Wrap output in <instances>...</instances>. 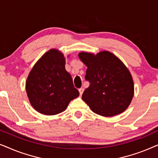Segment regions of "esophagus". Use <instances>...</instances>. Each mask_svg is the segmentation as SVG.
Listing matches in <instances>:
<instances>
[{
  "mask_svg": "<svg viewBox=\"0 0 158 158\" xmlns=\"http://www.w3.org/2000/svg\"><path fill=\"white\" fill-rule=\"evenodd\" d=\"M78 90H79L80 95H81H81H82V94H83V90H84V89H83V88H80V89H79Z\"/></svg>",
  "mask_w": 158,
  "mask_h": 158,
  "instance_id": "1",
  "label": "esophagus"
}]
</instances>
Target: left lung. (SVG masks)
<instances>
[{"instance_id":"1","label":"left lung","mask_w":158,"mask_h":158,"mask_svg":"<svg viewBox=\"0 0 158 158\" xmlns=\"http://www.w3.org/2000/svg\"><path fill=\"white\" fill-rule=\"evenodd\" d=\"M87 66L85 78L89 87L82 98L94 113L113 116L124 112L134 96V82L130 72L118 58L108 51L96 55L79 53Z\"/></svg>"}]
</instances>
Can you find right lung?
Listing matches in <instances>:
<instances>
[{
	"label": "right lung",
	"instance_id": "add662e5",
	"mask_svg": "<svg viewBox=\"0 0 158 158\" xmlns=\"http://www.w3.org/2000/svg\"><path fill=\"white\" fill-rule=\"evenodd\" d=\"M64 64L63 54L52 49L47 52L30 71L26 90L31 105L40 113L45 115L61 113L71 101L79 96Z\"/></svg>",
	"mask_w": 158,
	"mask_h": 158
}]
</instances>
